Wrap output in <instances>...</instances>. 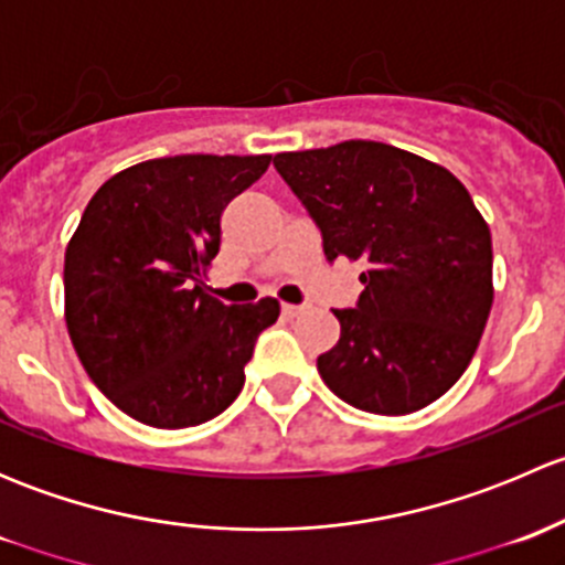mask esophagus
<instances>
[{"mask_svg": "<svg viewBox=\"0 0 565 565\" xmlns=\"http://www.w3.org/2000/svg\"><path fill=\"white\" fill-rule=\"evenodd\" d=\"M306 309H309V306H292V303H284V306H281V311H284V315H287V317H300Z\"/></svg>", "mask_w": 565, "mask_h": 565, "instance_id": "obj_1", "label": "esophagus"}]
</instances>
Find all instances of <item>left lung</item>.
Here are the masks:
<instances>
[{
    "label": "left lung",
    "instance_id": "obj_1",
    "mask_svg": "<svg viewBox=\"0 0 565 565\" xmlns=\"http://www.w3.org/2000/svg\"><path fill=\"white\" fill-rule=\"evenodd\" d=\"M273 167L322 232L328 262H361L355 309L317 358L347 404L407 415L470 366L492 309V235L448 169L383 141L278 152Z\"/></svg>",
    "mask_w": 565,
    "mask_h": 565
}]
</instances>
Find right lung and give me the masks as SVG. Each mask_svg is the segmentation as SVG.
Listing matches in <instances>:
<instances>
[{"instance_id":"1","label":"right lung","mask_w":565,"mask_h":565,"mask_svg":"<svg viewBox=\"0 0 565 565\" xmlns=\"http://www.w3.org/2000/svg\"><path fill=\"white\" fill-rule=\"evenodd\" d=\"M270 156H174L122 169L89 199L65 250V322L108 402L156 429L224 413L278 300L224 306L202 276L226 204Z\"/></svg>"}]
</instances>
